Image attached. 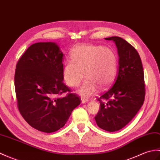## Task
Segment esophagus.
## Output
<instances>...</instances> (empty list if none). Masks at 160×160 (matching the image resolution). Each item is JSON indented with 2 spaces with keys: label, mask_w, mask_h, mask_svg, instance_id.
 I'll return each instance as SVG.
<instances>
[{
  "label": "esophagus",
  "mask_w": 160,
  "mask_h": 160,
  "mask_svg": "<svg viewBox=\"0 0 160 160\" xmlns=\"http://www.w3.org/2000/svg\"><path fill=\"white\" fill-rule=\"evenodd\" d=\"M81 100H82V103H86V102H87L88 101V98H84V97H81Z\"/></svg>",
  "instance_id": "obj_1"
}]
</instances>
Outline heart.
Instances as JSON below:
<instances>
[{"label":"heart","mask_w":160,"mask_h":160,"mask_svg":"<svg viewBox=\"0 0 160 160\" xmlns=\"http://www.w3.org/2000/svg\"><path fill=\"white\" fill-rule=\"evenodd\" d=\"M70 57L72 61L64 65L63 77L69 87H76L84 79L85 74L87 80L79 90L82 95L93 94L98 87H108L116 78L117 57L108 47L79 44L73 48Z\"/></svg>","instance_id":"obj_1"}]
</instances>
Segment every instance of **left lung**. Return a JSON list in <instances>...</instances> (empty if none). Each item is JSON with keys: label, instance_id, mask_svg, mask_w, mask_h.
I'll use <instances>...</instances> for the list:
<instances>
[{"label": "left lung", "instance_id": "left-lung-1", "mask_svg": "<svg viewBox=\"0 0 160 160\" xmlns=\"http://www.w3.org/2000/svg\"><path fill=\"white\" fill-rule=\"evenodd\" d=\"M105 39L116 43L119 65L112 86L98 98L100 109L95 119L100 128L116 132L129 123L143 105L144 75L140 55L134 47L119 37Z\"/></svg>", "mask_w": 160, "mask_h": 160}]
</instances>
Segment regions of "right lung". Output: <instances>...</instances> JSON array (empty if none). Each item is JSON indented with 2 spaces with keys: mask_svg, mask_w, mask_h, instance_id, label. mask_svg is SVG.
I'll use <instances>...</instances> for the list:
<instances>
[{
  "mask_svg": "<svg viewBox=\"0 0 160 160\" xmlns=\"http://www.w3.org/2000/svg\"><path fill=\"white\" fill-rule=\"evenodd\" d=\"M63 54L55 43L32 44L18 60L14 76L17 106L28 123L52 133L62 128L81 99L63 82ZM67 92L65 97L58 96Z\"/></svg>",
  "mask_w": 160,
  "mask_h": 160,
  "instance_id": "obj_1",
  "label": "right lung"
}]
</instances>
